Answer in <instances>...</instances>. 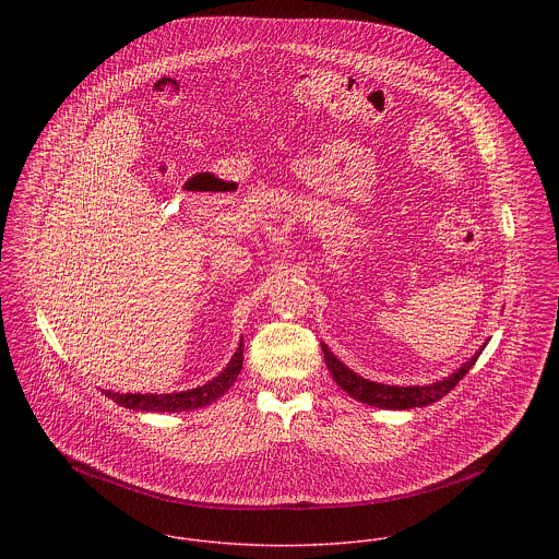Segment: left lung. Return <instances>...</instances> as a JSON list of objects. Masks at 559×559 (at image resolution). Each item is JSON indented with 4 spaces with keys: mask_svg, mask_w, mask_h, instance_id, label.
<instances>
[{
    "mask_svg": "<svg viewBox=\"0 0 559 559\" xmlns=\"http://www.w3.org/2000/svg\"><path fill=\"white\" fill-rule=\"evenodd\" d=\"M486 344V342H484ZM322 353H324V361L326 368L333 377V381L350 396V399L359 400L364 404L370 406H379V408H394V411H404V408H415V406H426L432 404L437 400L443 399L445 394H450L459 381L472 370V366L476 364L479 353L484 350V346L478 353L465 361L456 372H452L450 377H445L443 381L430 383V385H408V388H400V385H383V383H374L368 381L359 374H355L350 368H346L331 350L324 342H320Z\"/></svg>",
    "mask_w": 559,
    "mask_h": 559,
    "instance_id": "obj_1",
    "label": "left lung"
}]
</instances>
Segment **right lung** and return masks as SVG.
<instances>
[{
	"label": "right lung",
	"mask_w": 559,
	"mask_h": 559,
	"mask_svg": "<svg viewBox=\"0 0 559 559\" xmlns=\"http://www.w3.org/2000/svg\"><path fill=\"white\" fill-rule=\"evenodd\" d=\"M240 368H242V340L239 342L237 353L233 355L230 364L209 383L195 390L178 392V394H118V392H105L107 399L116 404L133 411H155V413H178V411H193L202 408L217 399H222L237 381Z\"/></svg>",
	"instance_id": "obj_1"
}]
</instances>
